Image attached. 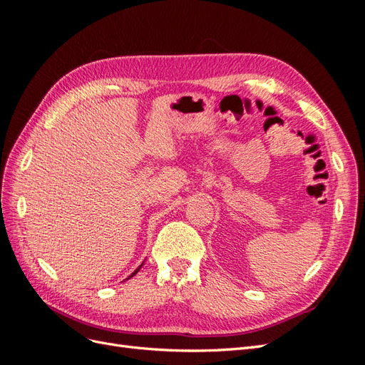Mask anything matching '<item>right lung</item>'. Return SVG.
Wrapping results in <instances>:
<instances>
[{
    "instance_id": "add662e5",
    "label": "right lung",
    "mask_w": 365,
    "mask_h": 365,
    "mask_svg": "<svg viewBox=\"0 0 365 365\" xmlns=\"http://www.w3.org/2000/svg\"><path fill=\"white\" fill-rule=\"evenodd\" d=\"M141 267H143V263H141V264H140V267H138V268H137V269H135V271H134V272H132V274H130V275H129V277H128V279H130V277H134V275H135V274H137V272H138V271H140V268H141Z\"/></svg>"
}]
</instances>
